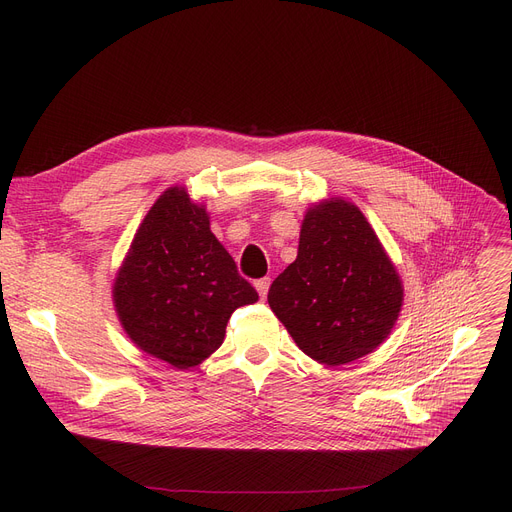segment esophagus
<instances>
[{
    "label": "esophagus",
    "instance_id": "esophagus-1",
    "mask_svg": "<svg viewBox=\"0 0 512 512\" xmlns=\"http://www.w3.org/2000/svg\"><path fill=\"white\" fill-rule=\"evenodd\" d=\"M270 284H272V280H270V278L255 280V288H257V292H259V297H261V299H265V297H267V290H270Z\"/></svg>",
    "mask_w": 512,
    "mask_h": 512
}]
</instances>
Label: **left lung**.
I'll return each instance as SVG.
<instances>
[{"label": "left lung", "instance_id": "1", "mask_svg": "<svg viewBox=\"0 0 512 512\" xmlns=\"http://www.w3.org/2000/svg\"><path fill=\"white\" fill-rule=\"evenodd\" d=\"M267 303L305 355L334 367L388 338L402 286L359 207L332 199L307 211L299 255L274 280Z\"/></svg>", "mask_w": 512, "mask_h": 512}]
</instances>
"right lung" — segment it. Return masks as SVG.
I'll list each match as a JSON object with an SVG mask.
<instances>
[{"instance_id":"1","label":"right lung","mask_w":512,"mask_h":512,"mask_svg":"<svg viewBox=\"0 0 512 512\" xmlns=\"http://www.w3.org/2000/svg\"><path fill=\"white\" fill-rule=\"evenodd\" d=\"M257 299L211 234L205 209L178 186L145 215L114 284L130 340L176 369L195 367L220 348L234 309Z\"/></svg>"}]
</instances>
